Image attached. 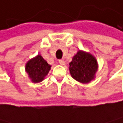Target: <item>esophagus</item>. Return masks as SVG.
<instances>
[{"label": "esophagus", "instance_id": "1", "mask_svg": "<svg viewBox=\"0 0 123 123\" xmlns=\"http://www.w3.org/2000/svg\"><path fill=\"white\" fill-rule=\"evenodd\" d=\"M59 63L60 65H64L65 64V62H64L63 60H59Z\"/></svg>", "mask_w": 123, "mask_h": 123}]
</instances>
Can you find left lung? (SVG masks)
<instances>
[{
	"instance_id": "left-lung-1",
	"label": "left lung",
	"mask_w": 123,
	"mask_h": 123,
	"mask_svg": "<svg viewBox=\"0 0 123 123\" xmlns=\"http://www.w3.org/2000/svg\"><path fill=\"white\" fill-rule=\"evenodd\" d=\"M97 62L94 56L83 51H78L70 63L73 78L83 83H90L97 71Z\"/></svg>"
}]
</instances>
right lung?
Masks as SVG:
<instances>
[{"instance_id":"obj_1","label":"right lung","mask_w":123,"mask_h":123,"mask_svg":"<svg viewBox=\"0 0 123 123\" xmlns=\"http://www.w3.org/2000/svg\"><path fill=\"white\" fill-rule=\"evenodd\" d=\"M49 70L50 65H49L40 55L29 60L26 64V71L33 83L42 81L47 75Z\"/></svg>"}]
</instances>
